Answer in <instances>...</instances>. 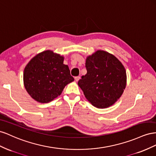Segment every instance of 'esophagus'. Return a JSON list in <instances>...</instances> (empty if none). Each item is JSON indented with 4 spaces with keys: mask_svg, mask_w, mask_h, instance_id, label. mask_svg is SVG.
<instances>
[{
    "mask_svg": "<svg viewBox=\"0 0 156 156\" xmlns=\"http://www.w3.org/2000/svg\"><path fill=\"white\" fill-rule=\"evenodd\" d=\"M74 79H75V80L76 81V82H78L80 79V76H76L75 78H74Z\"/></svg>",
    "mask_w": 156,
    "mask_h": 156,
    "instance_id": "1",
    "label": "esophagus"
}]
</instances>
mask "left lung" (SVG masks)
Here are the masks:
<instances>
[{"label": "left lung", "mask_w": 156, "mask_h": 156, "mask_svg": "<svg viewBox=\"0 0 156 156\" xmlns=\"http://www.w3.org/2000/svg\"><path fill=\"white\" fill-rule=\"evenodd\" d=\"M87 74L78 82L86 99L99 108L109 107L122 96L127 82L126 71L116 57L98 50L86 61Z\"/></svg>", "instance_id": "1"}]
</instances>
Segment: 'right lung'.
<instances>
[{"instance_id": "obj_1", "label": "right lung", "mask_w": 156, "mask_h": 156, "mask_svg": "<svg viewBox=\"0 0 156 156\" xmlns=\"http://www.w3.org/2000/svg\"><path fill=\"white\" fill-rule=\"evenodd\" d=\"M64 57L53 51L38 53L27 65L23 82L27 91L33 99L47 103L61 94L64 87L74 81Z\"/></svg>"}]
</instances>
